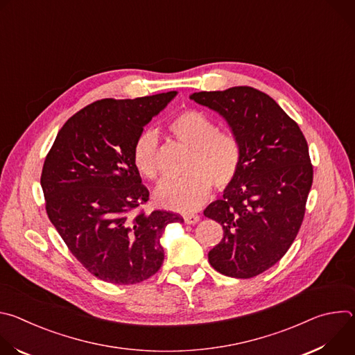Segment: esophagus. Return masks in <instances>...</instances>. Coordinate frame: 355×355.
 <instances>
[{"label": "esophagus", "mask_w": 355, "mask_h": 355, "mask_svg": "<svg viewBox=\"0 0 355 355\" xmlns=\"http://www.w3.org/2000/svg\"><path fill=\"white\" fill-rule=\"evenodd\" d=\"M184 220L187 225H195L199 222V215H195V214H191V215H185L184 216Z\"/></svg>", "instance_id": "1"}]
</instances>
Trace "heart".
Segmentation results:
<instances>
[{"label":"heart","mask_w":355,"mask_h":355,"mask_svg":"<svg viewBox=\"0 0 355 355\" xmlns=\"http://www.w3.org/2000/svg\"><path fill=\"white\" fill-rule=\"evenodd\" d=\"M168 130L192 150L187 166L188 177L164 180L155 191L157 204L178 212H192L208 199L212 184L225 189L241 167V146L229 132H220L216 122L195 110L180 112L168 122ZM159 137L151 129L135 140L132 159L136 170L148 180L159 175Z\"/></svg>","instance_id":"1"}]
</instances>
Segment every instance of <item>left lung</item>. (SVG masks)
<instances>
[{
	"label": "left lung",
	"mask_w": 355,
	"mask_h": 355,
	"mask_svg": "<svg viewBox=\"0 0 355 355\" xmlns=\"http://www.w3.org/2000/svg\"><path fill=\"white\" fill-rule=\"evenodd\" d=\"M189 98L222 115L241 146L237 177L204 211L223 227L209 263L223 275L252 278L285 256L305 216L313 182L306 139L270 95L252 87Z\"/></svg>",
	"instance_id": "obj_1"
}]
</instances>
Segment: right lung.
Returning <instances> with one entry per match:
<instances>
[{"mask_svg": "<svg viewBox=\"0 0 355 355\" xmlns=\"http://www.w3.org/2000/svg\"><path fill=\"white\" fill-rule=\"evenodd\" d=\"M175 91L101 99L73 115L46 156L40 185L46 212L71 254L101 281L132 285L155 275L160 239L173 212L139 211L148 200L132 159L136 137Z\"/></svg>", "mask_w": 355, "mask_h": 355, "instance_id": "add662e5", "label": "right lung"}]
</instances>
